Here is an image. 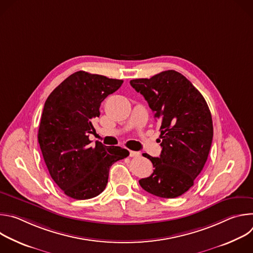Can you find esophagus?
<instances>
[{"label":"esophagus","mask_w":253,"mask_h":253,"mask_svg":"<svg viewBox=\"0 0 253 253\" xmlns=\"http://www.w3.org/2000/svg\"><path fill=\"white\" fill-rule=\"evenodd\" d=\"M139 156H140V152L131 151V150H130V157H139Z\"/></svg>","instance_id":"obj_1"}]
</instances>
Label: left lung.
<instances>
[{"label": "left lung", "mask_w": 253, "mask_h": 253, "mask_svg": "<svg viewBox=\"0 0 253 253\" xmlns=\"http://www.w3.org/2000/svg\"><path fill=\"white\" fill-rule=\"evenodd\" d=\"M130 84L144 96L161 124V154H143L154 170L139 184L158 197L182 195L193 186L210 151L213 124L208 105L192 83L174 70L150 79H134Z\"/></svg>", "instance_id": "8db88e82"}]
</instances>
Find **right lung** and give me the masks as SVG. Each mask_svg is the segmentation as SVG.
I'll list each match as a JSON object with an SVG mask.
<instances>
[{"label": "right lung", "mask_w": 253, "mask_h": 253, "mask_svg": "<svg viewBox=\"0 0 253 253\" xmlns=\"http://www.w3.org/2000/svg\"><path fill=\"white\" fill-rule=\"evenodd\" d=\"M123 80L78 71L65 79L47 98L38 132L40 148L55 183L77 200L90 199L104 191L110 167L129 155L119 146L107 147L89 134L100 116L102 101Z\"/></svg>", "instance_id": "1"}]
</instances>
